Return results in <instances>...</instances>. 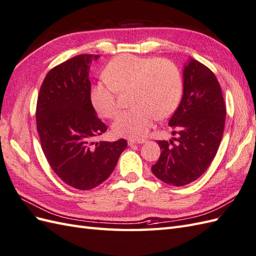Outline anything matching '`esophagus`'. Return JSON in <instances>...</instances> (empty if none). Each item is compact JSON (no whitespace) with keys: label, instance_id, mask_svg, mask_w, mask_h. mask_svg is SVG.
Masks as SVG:
<instances>
[{"label":"esophagus","instance_id":"esophagus-1","mask_svg":"<svg viewBox=\"0 0 256 256\" xmlns=\"http://www.w3.org/2000/svg\"><path fill=\"white\" fill-rule=\"evenodd\" d=\"M144 142H146V140H128V144L130 146H132V145H140V144H144Z\"/></svg>","mask_w":256,"mask_h":256}]
</instances>
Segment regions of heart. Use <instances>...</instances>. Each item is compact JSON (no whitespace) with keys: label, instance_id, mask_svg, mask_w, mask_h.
<instances>
[{"label":"heart","instance_id":"obj_1","mask_svg":"<svg viewBox=\"0 0 256 256\" xmlns=\"http://www.w3.org/2000/svg\"><path fill=\"white\" fill-rule=\"evenodd\" d=\"M106 83L90 88V104L96 112L112 119L119 112L116 94L132 90L130 106L116 118L112 132L120 137L140 140L152 128L156 116L163 119L178 108L182 80L178 68L168 60H154L134 55L114 58L102 72Z\"/></svg>","mask_w":256,"mask_h":256}]
</instances>
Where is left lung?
Wrapping results in <instances>:
<instances>
[{
    "instance_id": "1",
    "label": "left lung",
    "mask_w": 256,
    "mask_h": 256,
    "mask_svg": "<svg viewBox=\"0 0 256 256\" xmlns=\"http://www.w3.org/2000/svg\"><path fill=\"white\" fill-rule=\"evenodd\" d=\"M226 107L218 78L204 64L189 58L182 67V96L168 121L170 142L159 140L161 154L152 171L168 185L184 186L206 171L218 152ZM173 140L178 142L174 144Z\"/></svg>"
}]
</instances>
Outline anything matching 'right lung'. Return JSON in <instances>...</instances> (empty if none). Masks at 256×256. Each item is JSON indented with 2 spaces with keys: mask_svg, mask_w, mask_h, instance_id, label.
<instances>
[{
  "mask_svg": "<svg viewBox=\"0 0 256 256\" xmlns=\"http://www.w3.org/2000/svg\"><path fill=\"white\" fill-rule=\"evenodd\" d=\"M100 55H78L52 69L38 96L36 128L50 168L66 184L90 190L106 180L126 140H93L107 130L90 104V69Z\"/></svg>",
  "mask_w": 256,
  "mask_h": 256,
  "instance_id": "add662e5",
  "label": "right lung"
}]
</instances>
